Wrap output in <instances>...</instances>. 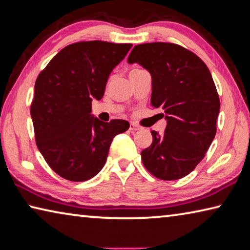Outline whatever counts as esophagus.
<instances>
[{"label":"esophagus","mask_w":250,"mask_h":250,"mask_svg":"<svg viewBox=\"0 0 250 250\" xmlns=\"http://www.w3.org/2000/svg\"><path fill=\"white\" fill-rule=\"evenodd\" d=\"M141 129V126L137 125L136 123H130L129 124V130H132V132H135V130H138Z\"/></svg>","instance_id":"obj_1"}]
</instances>
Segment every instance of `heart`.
I'll list each match as a JSON object with an SVG mask.
<instances>
[{
    "instance_id": "obj_1",
    "label": "heart",
    "mask_w": 250,
    "mask_h": 250,
    "mask_svg": "<svg viewBox=\"0 0 250 250\" xmlns=\"http://www.w3.org/2000/svg\"><path fill=\"white\" fill-rule=\"evenodd\" d=\"M141 70H142V69H133L132 71L129 72V74H130V73H134V72H137V71H141Z\"/></svg>"
}]
</instances>
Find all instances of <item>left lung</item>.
Segmentation results:
<instances>
[{
    "mask_svg": "<svg viewBox=\"0 0 250 250\" xmlns=\"http://www.w3.org/2000/svg\"><path fill=\"white\" fill-rule=\"evenodd\" d=\"M127 61L150 72V104L164 109L167 120L161 136L151 130V145L141 152L144 166L161 180L188 176L216 134L220 98L211 72L194 52L172 42L135 46Z\"/></svg>",
    "mask_w": 250,
    "mask_h": 250,
    "instance_id": "8db88e82",
    "label": "left lung"
}]
</instances>
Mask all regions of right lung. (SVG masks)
Masks as SVG:
<instances>
[{
	"mask_svg": "<svg viewBox=\"0 0 250 250\" xmlns=\"http://www.w3.org/2000/svg\"><path fill=\"white\" fill-rule=\"evenodd\" d=\"M132 43L78 42L61 49L35 82L30 105L35 139L48 166L63 179L82 182L104 167L113 138L129 128L124 120L109 123L91 115L112 70Z\"/></svg>",
	"mask_w": 250,
	"mask_h": 250,
	"instance_id": "right-lung-1",
	"label": "right lung"
}]
</instances>
